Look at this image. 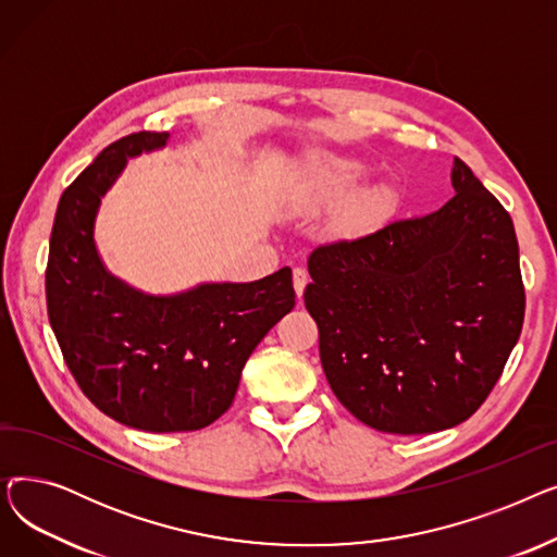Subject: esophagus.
<instances>
[{
    "mask_svg": "<svg viewBox=\"0 0 557 557\" xmlns=\"http://www.w3.org/2000/svg\"><path fill=\"white\" fill-rule=\"evenodd\" d=\"M305 286H307V271L305 269H294V288H296L298 298H302Z\"/></svg>",
    "mask_w": 557,
    "mask_h": 557,
    "instance_id": "esophagus-1",
    "label": "esophagus"
}]
</instances>
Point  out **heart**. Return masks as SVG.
<instances>
[{"instance_id":"obj_1","label":"heart","mask_w":557,"mask_h":557,"mask_svg":"<svg viewBox=\"0 0 557 557\" xmlns=\"http://www.w3.org/2000/svg\"><path fill=\"white\" fill-rule=\"evenodd\" d=\"M363 178V166L352 160H318L307 171V187L320 200H338L352 191ZM393 191L388 187H370L361 191L352 208H349V219L361 221L374 214H382L391 208Z\"/></svg>"}]
</instances>
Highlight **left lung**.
Masks as SVG:
<instances>
[{
	"label": "left lung",
	"mask_w": 557,
	"mask_h": 557,
	"mask_svg": "<svg viewBox=\"0 0 557 557\" xmlns=\"http://www.w3.org/2000/svg\"><path fill=\"white\" fill-rule=\"evenodd\" d=\"M451 185L433 214L309 255L305 307L325 376L376 431L433 433L474 416L521 334L512 219L458 158Z\"/></svg>",
	"instance_id": "8db88e82"
}]
</instances>
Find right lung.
Returning <instances> with one entry per match:
<instances>
[{"label": "right lung", "mask_w": 557, "mask_h": 557, "mask_svg": "<svg viewBox=\"0 0 557 557\" xmlns=\"http://www.w3.org/2000/svg\"><path fill=\"white\" fill-rule=\"evenodd\" d=\"M169 133H133L103 149L58 202L47 313L76 384L126 426L173 433L219 420L259 341L296 307L290 269L255 282H205L151 296L114 277L97 250L101 198L131 158L164 149Z\"/></svg>", "instance_id": "obj_1"}]
</instances>
